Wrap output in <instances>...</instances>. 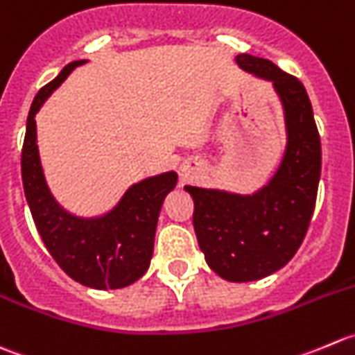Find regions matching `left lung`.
<instances>
[{"instance_id":"1","label":"left lung","mask_w":355,"mask_h":355,"mask_svg":"<svg viewBox=\"0 0 355 355\" xmlns=\"http://www.w3.org/2000/svg\"><path fill=\"white\" fill-rule=\"evenodd\" d=\"M245 72L272 83L285 114L286 146L268 184L250 195L184 186L209 268L223 279L255 282L290 262L302 245L321 176V139L304 84L266 58L240 53Z\"/></svg>"}]
</instances>
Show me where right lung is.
Masks as SVG:
<instances>
[{
  "label": "right lung",
  "instance_id": "1",
  "mask_svg": "<svg viewBox=\"0 0 355 355\" xmlns=\"http://www.w3.org/2000/svg\"><path fill=\"white\" fill-rule=\"evenodd\" d=\"M86 62H70L34 98L24 138L22 182L37 233L60 268L84 286L117 290L148 271L160 209L176 188L178 174L167 171L135 182L101 216H73L55 200L41 166L36 114L69 73Z\"/></svg>",
  "mask_w": 355,
  "mask_h": 355
}]
</instances>
